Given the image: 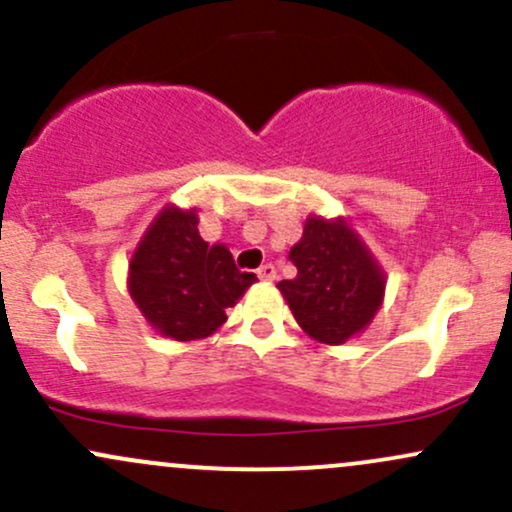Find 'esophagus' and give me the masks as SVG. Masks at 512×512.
Segmentation results:
<instances>
[{
	"label": "esophagus",
	"instance_id": "1",
	"mask_svg": "<svg viewBox=\"0 0 512 512\" xmlns=\"http://www.w3.org/2000/svg\"><path fill=\"white\" fill-rule=\"evenodd\" d=\"M256 275H258V278H261V280H275V275H278V273H275L273 263H263V266L256 271Z\"/></svg>",
	"mask_w": 512,
	"mask_h": 512
}]
</instances>
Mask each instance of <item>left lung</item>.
Segmentation results:
<instances>
[{
  "label": "left lung",
  "instance_id": "8db88e82",
  "mask_svg": "<svg viewBox=\"0 0 512 512\" xmlns=\"http://www.w3.org/2000/svg\"><path fill=\"white\" fill-rule=\"evenodd\" d=\"M290 261L297 275L280 280L278 287L297 324L314 341L341 346L375 319L387 278L343 217H307Z\"/></svg>",
  "mask_w": 512,
  "mask_h": 512
}]
</instances>
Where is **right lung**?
<instances>
[{
  "label": "right lung",
  "instance_id": "obj_1",
  "mask_svg": "<svg viewBox=\"0 0 512 512\" xmlns=\"http://www.w3.org/2000/svg\"><path fill=\"white\" fill-rule=\"evenodd\" d=\"M254 283L256 275L241 273L225 244L200 237L195 208L169 205L132 254L128 290L154 331L198 341L225 324V309Z\"/></svg>",
  "mask_w": 512,
  "mask_h": 512
}]
</instances>
